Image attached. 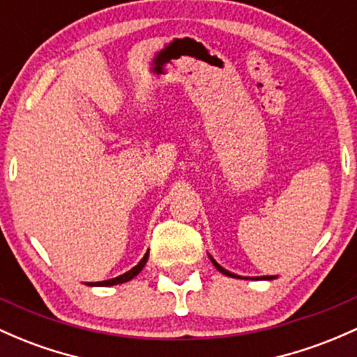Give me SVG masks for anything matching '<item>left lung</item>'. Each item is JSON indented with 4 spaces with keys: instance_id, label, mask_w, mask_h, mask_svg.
Masks as SVG:
<instances>
[{
    "instance_id": "8db88e82",
    "label": "left lung",
    "mask_w": 357,
    "mask_h": 357,
    "mask_svg": "<svg viewBox=\"0 0 357 357\" xmlns=\"http://www.w3.org/2000/svg\"><path fill=\"white\" fill-rule=\"evenodd\" d=\"M208 257H210V261H211V262H213V266H215V268H217V269H218V271H220L222 274H225V276H230V278H241V276H238V274H234V273L227 271V269H225V268H222V266H220V264H218V262H217V261H215V259H213V257H211V256H210V254H208ZM274 278H278V276H256V278H252V280H274Z\"/></svg>"
}]
</instances>
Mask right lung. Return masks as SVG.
Returning <instances> with one entry per match:
<instances>
[{
	"instance_id": "right-lung-1",
	"label": "right lung",
	"mask_w": 357,
	"mask_h": 357,
	"mask_svg": "<svg viewBox=\"0 0 357 357\" xmlns=\"http://www.w3.org/2000/svg\"><path fill=\"white\" fill-rule=\"evenodd\" d=\"M149 259V250L146 252V256L140 259V262L137 266H134V268L130 269V271L120 274V276L113 278V280H107V281H98V283H86L88 287H113V284H120V283H127V281H130L132 278H135L137 274H139L140 271H142V268L146 266V262Z\"/></svg>"
}]
</instances>
